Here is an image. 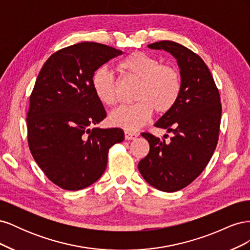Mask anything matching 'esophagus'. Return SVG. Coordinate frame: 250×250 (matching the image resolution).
Masks as SVG:
<instances>
[{"mask_svg":"<svg viewBox=\"0 0 250 250\" xmlns=\"http://www.w3.org/2000/svg\"><path fill=\"white\" fill-rule=\"evenodd\" d=\"M139 137L138 133L131 132V131H125V139L126 140H134Z\"/></svg>","mask_w":250,"mask_h":250,"instance_id":"34e87169","label":"esophagus"}]
</instances>
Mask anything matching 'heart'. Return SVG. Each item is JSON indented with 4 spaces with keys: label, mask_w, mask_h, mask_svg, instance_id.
Here are the masks:
<instances>
[{
    "label": "heart",
    "mask_w": 250,
    "mask_h": 250,
    "mask_svg": "<svg viewBox=\"0 0 250 250\" xmlns=\"http://www.w3.org/2000/svg\"><path fill=\"white\" fill-rule=\"evenodd\" d=\"M117 71L124 78L138 82L134 95V100L138 102L113 110L109 116V122L113 126L135 131L148 122L153 109L157 113H165L176 104L181 90V78L173 65L160 64L152 56L133 52L117 64ZM92 87L102 104L106 106L117 104V83L105 67L94 72Z\"/></svg>",
    "instance_id": "obj_1"
}]
</instances>
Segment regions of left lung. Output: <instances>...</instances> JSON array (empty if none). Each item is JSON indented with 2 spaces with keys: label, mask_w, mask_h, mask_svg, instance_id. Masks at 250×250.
I'll return each instance as SVG.
<instances>
[{
  "label": "left lung",
  "mask_w": 250,
  "mask_h": 250,
  "mask_svg": "<svg viewBox=\"0 0 250 250\" xmlns=\"http://www.w3.org/2000/svg\"><path fill=\"white\" fill-rule=\"evenodd\" d=\"M176 59L181 90L176 104L154 124L173 137L169 143L143 132L150 150L139 163L147 183L164 192H176L190 185L207 167L216 149L221 120L219 90L208 65L183 44L162 41L148 44Z\"/></svg>",
  "instance_id": "8db88e82"
}]
</instances>
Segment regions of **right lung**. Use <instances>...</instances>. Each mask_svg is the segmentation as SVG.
Segmentation results:
<instances>
[{"label":"right lung","instance_id":"obj_1","mask_svg":"<svg viewBox=\"0 0 250 250\" xmlns=\"http://www.w3.org/2000/svg\"><path fill=\"white\" fill-rule=\"evenodd\" d=\"M122 51L81 42L52 54L37 76L27 113L28 144L36 164L56 186L78 191L99 179L121 128L93 127L106 117L92 87L96 70Z\"/></svg>","mask_w":250,"mask_h":250}]
</instances>
